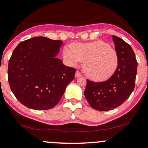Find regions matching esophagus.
Returning a JSON list of instances; mask_svg holds the SVG:
<instances>
[{"label": "esophagus", "mask_w": 148, "mask_h": 148, "mask_svg": "<svg viewBox=\"0 0 148 148\" xmlns=\"http://www.w3.org/2000/svg\"><path fill=\"white\" fill-rule=\"evenodd\" d=\"M82 76V74L81 73H80L79 71H77L76 73H75V77H79Z\"/></svg>", "instance_id": "obj_1"}]
</instances>
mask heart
<instances>
[{
	"instance_id": "heart-1",
	"label": "heart",
	"mask_w": 148,
	"mask_h": 148,
	"mask_svg": "<svg viewBox=\"0 0 148 148\" xmlns=\"http://www.w3.org/2000/svg\"><path fill=\"white\" fill-rule=\"evenodd\" d=\"M63 56L71 64L84 62L83 71L86 75L95 82L108 79L118 68L119 56L109 43L95 41L86 43H74L64 47Z\"/></svg>"
}]
</instances>
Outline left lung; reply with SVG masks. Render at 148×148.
<instances>
[{
  "label": "left lung",
  "instance_id": "left-lung-1",
  "mask_svg": "<svg viewBox=\"0 0 148 148\" xmlns=\"http://www.w3.org/2000/svg\"><path fill=\"white\" fill-rule=\"evenodd\" d=\"M119 56L118 68L109 79L95 82L87 79L84 95L93 109L109 111L122 105L133 92L137 75V61L130 45L112 35Z\"/></svg>",
  "mask_w": 148,
  "mask_h": 148
}]
</instances>
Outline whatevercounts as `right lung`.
Segmentation results:
<instances>
[{"mask_svg": "<svg viewBox=\"0 0 148 148\" xmlns=\"http://www.w3.org/2000/svg\"><path fill=\"white\" fill-rule=\"evenodd\" d=\"M62 41L43 36L21 42L8 66L10 88L24 106L35 110L53 108L73 81L75 69L63 64L56 56Z\"/></svg>", "mask_w": 148, "mask_h": 148, "instance_id": "add662e5", "label": "right lung"}]
</instances>
